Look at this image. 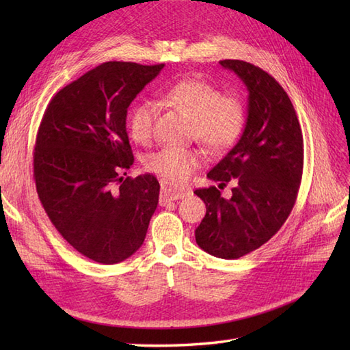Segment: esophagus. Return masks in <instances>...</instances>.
<instances>
[{"label":"esophagus","instance_id":"esophagus-1","mask_svg":"<svg viewBox=\"0 0 350 350\" xmlns=\"http://www.w3.org/2000/svg\"><path fill=\"white\" fill-rule=\"evenodd\" d=\"M189 191H183V189H177L170 187V185L165 180H161V200L159 203L161 206L167 204L170 202H174V200H179L188 196Z\"/></svg>","mask_w":350,"mask_h":350}]
</instances>
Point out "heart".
Instances as JSON below:
<instances>
[{"label": "heart", "instance_id": "heart-1", "mask_svg": "<svg viewBox=\"0 0 350 350\" xmlns=\"http://www.w3.org/2000/svg\"><path fill=\"white\" fill-rule=\"evenodd\" d=\"M163 100L191 117V133L212 152H224L241 137L247 122V107L242 96L234 92L219 93V88L203 79H183L168 87ZM153 103L141 100L128 117L129 135L137 143H147L152 137ZM202 153L192 148L163 147L144 161L148 171L171 185H182L202 165Z\"/></svg>", "mask_w": 350, "mask_h": 350}]
</instances>
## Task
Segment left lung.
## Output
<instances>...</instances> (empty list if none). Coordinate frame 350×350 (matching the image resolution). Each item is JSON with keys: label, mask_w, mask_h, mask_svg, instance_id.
<instances>
[{"label": "left lung", "mask_w": 350, "mask_h": 350, "mask_svg": "<svg viewBox=\"0 0 350 350\" xmlns=\"http://www.w3.org/2000/svg\"><path fill=\"white\" fill-rule=\"evenodd\" d=\"M248 90V117L236 146L207 177L218 187L196 189L206 215L198 247L219 258H239L266 243L292 212L304 168V139L295 108L275 78L242 60H222ZM236 183L232 197L221 189Z\"/></svg>", "instance_id": "obj_1"}]
</instances>
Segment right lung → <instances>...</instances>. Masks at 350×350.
Masks as SVG:
<instances>
[{
  "label": "right lung",
  "instance_id": "obj_1",
  "mask_svg": "<svg viewBox=\"0 0 350 350\" xmlns=\"http://www.w3.org/2000/svg\"><path fill=\"white\" fill-rule=\"evenodd\" d=\"M163 64L108 62L63 87L44 111L34 147L36 189L68 243L93 262L120 263L143 245L159 200L153 174L133 163L126 116Z\"/></svg>",
  "mask_w": 350,
  "mask_h": 350
}]
</instances>
